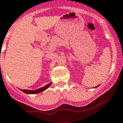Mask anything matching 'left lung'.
I'll use <instances>...</instances> for the list:
<instances>
[{"label":"left lung","instance_id":"1","mask_svg":"<svg viewBox=\"0 0 123 123\" xmlns=\"http://www.w3.org/2000/svg\"><path fill=\"white\" fill-rule=\"evenodd\" d=\"M98 86H96V87H98Z\"/></svg>","mask_w":123,"mask_h":123}]
</instances>
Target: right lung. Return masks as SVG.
Wrapping results in <instances>:
<instances>
[{
	"label": "right lung",
	"instance_id": "right-lung-1",
	"mask_svg": "<svg viewBox=\"0 0 123 123\" xmlns=\"http://www.w3.org/2000/svg\"><path fill=\"white\" fill-rule=\"evenodd\" d=\"M51 83H50L48 84V85H46V86H45L44 87H41V88L35 90V91L27 90V89H23V90L20 89V90L22 91V92H25V93H28V94H34V93H40V92H43V91H45V90L47 89L51 86Z\"/></svg>",
	"mask_w": 123,
	"mask_h": 123
}]
</instances>
